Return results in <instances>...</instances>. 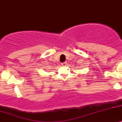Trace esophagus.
<instances>
[{"label": "esophagus", "mask_w": 122, "mask_h": 122, "mask_svg": "<svg viewBox=\"0 0 122 122\" xmlns=\"http://www.w3.org/2000/svg\"><path fill=\"white\" fill-rule=\"evenodd\" d=\"M66 65H67V62H66V61L61 63V65H63V66H66Z\"/></svg>", "instance_id": "34e87169"}]
</instances>
